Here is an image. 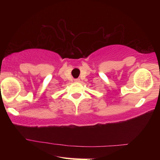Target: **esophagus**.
Segmentation results:
<instances>
[{
	"instance_id": "esophagus-1",
	"label": "esophagus",
	"mask_w": 160,
	"mask_h": 160,
	"mask_svg": "<svg viewBox=\"0 0 160 160\" xmlns=\"http://www.w3.org/2000/svg\"><path fill=\"white\" fill-rule=\"evenodd\" d=\"M80 80L79 78L75 79V80H74V82H80Z\"/></svg>"
}]
</instances>
